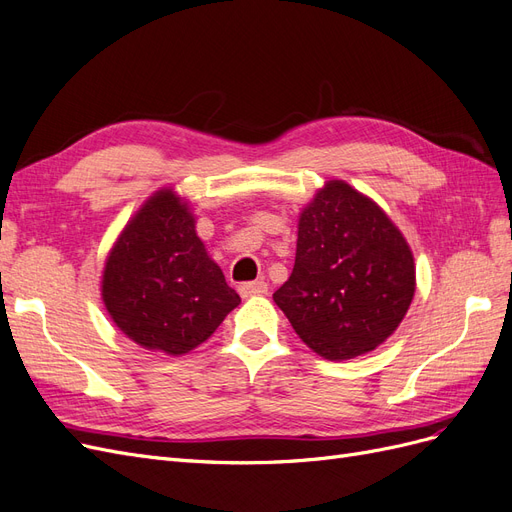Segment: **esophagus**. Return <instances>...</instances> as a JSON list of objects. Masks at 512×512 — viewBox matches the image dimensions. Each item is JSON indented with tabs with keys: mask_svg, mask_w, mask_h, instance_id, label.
I'll return each instance as SVG.
<instances>
[{
	"mask_svg": "<svg viewBox=\"0 0 512 512\" xmlns=\"http://www.w3.org/2000/svg\"><path fill=\"white\" fill-rule=\"evenodd\" d=\"M239 294H241L243 299H247V297H260V294H267V282L256 280V282L239 284Z\"/></svg>",
	"mask_w": 512,
	"mask_h": 512,
	"instance_id": "1",
	"label": "esophagus"
}]
</instances>
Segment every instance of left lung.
<instances>
[{"instance_id": "left-lung-1", "label": "left lung", "mask_w": 512, "mask_h": 512, "mask_svg": "<svg viewBox=\"0 0 512 512\" xmlns=\"http://www.w3.org/2000/svg\"><path fill=\"white\" fill-rule=\"evenodd\" d=\"M414 258L386 213L329 181L299 220L294 269L273 301L303 342L329 361L371 352L404 320Z\"/></svg>"}]
</instances>
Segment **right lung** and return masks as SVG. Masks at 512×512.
Masks as SVG:
<instances>
[{
	"label": "right lung",
	"instance_id": "1",
	"mask_svg": "<svg viewBox=\"0 0 512 512\" xmlns=\"http://www.w3.org/2000/svg\"><path fill=\"white\" fill-rule=\"evenodd\" d=\"M102 299L132 342L173 356L203 344L241 303L173 190L151 196L121 232L106 258Z\"/></svg>",
	"mask_w": 512,
	"mask_h": 512
}]
</instances>
